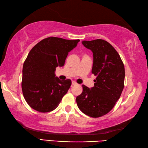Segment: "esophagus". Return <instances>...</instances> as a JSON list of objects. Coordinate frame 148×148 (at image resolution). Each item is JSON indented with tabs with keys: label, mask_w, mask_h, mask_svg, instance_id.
<instances>
[{
	"label": "esophagus",
	"mask_w": 148,
	"mask_h": 148,
	"mask_svg": "<svg viewBox=\"0 0 148 148\" xmlns=\"http://www.w3.org/2000/svg\"><path fill=\"white\" fill-rule=\"evenodd\" d=\"M77 83H76V82H75V81H72V86H74V85H76V84Z\"/></svg>",
	"instance_id": "1"
}]
</instances>
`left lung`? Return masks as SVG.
Wrapping results in <instances>:
<instances>
[{
  "instance_id": "left-lung-1",
  "label": "left lung",
  "mask_w": 148,
  "mask_h": 148,
  "mask_svg": "<svg viewBox=\"0 0 148 148\" xmlns=\"http://www.w3.org/2000/svg\"><path fill=\"white\" fill-rule=\"evenodd\" d=\"M82 44L93 53L92 72L97 77L93 87L83 85L82 93L76 97L77 105L84 114L99 118L111 111L121 96L124 65L118 52L106 40H83Z\"/></svg>"
}]
</instances>
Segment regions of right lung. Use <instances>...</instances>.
<instances>
[{"instance_id":"1","label":"right lung","mask_w":148,"mask_h":148,"mask_svg":"<svg viewBox=\"0 0 148 148\" xmlns=\"http://www.w3.org/2000/svg\"><path fill=\"white\" fill-rule=\"evenodd\" d=\"M79 41L50 37L30 50L23 66L21 88L25 99L32 109L47 112L58 106L72 82L56 77V68L64 65L69 53Z\"/></svg>"}]
</instances>
